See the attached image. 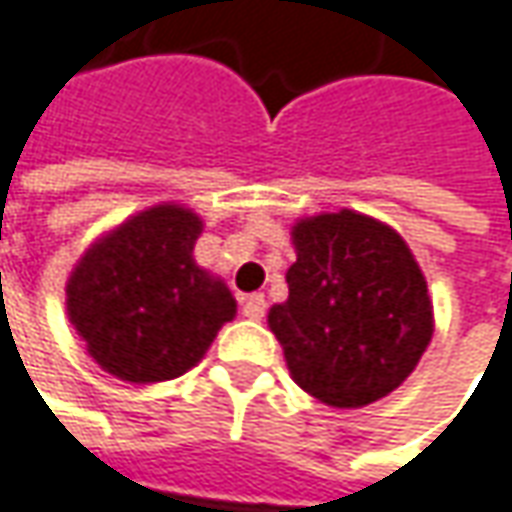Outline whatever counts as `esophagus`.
Listing matches in <instances>:
<instances>
[{"instance_id": "esophagus-1", "label": "esophagus", "mask_w": 512, "mask_h": 512, "mask_svg": "<svg viewBox=\"0 0 512 512\" xmlns=\"http://www.w3.org/2000/svg\"><path fill=\"white\" fill-rule=\"evenodd\" d=\"M243 315L249 321H263L266 318V298L263 295H249L243 300Z\"/></svg>"}]
</instances>
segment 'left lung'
I'll use <instances>...</instances> for the list:
<instances>
[{"label": "left lung", "mask_w": 512, "mask_h": 512, "mask_svg": "<svg viewBox=\"0 0 512 512\" xmlns=\"http://www.w3.org/2000/svg\"><path fill=\"white\" fill-rule=\"evenodd\" d=\"M289 298L269 309L295 384L358 410L398 389L433 338V300L404 237L341 209L292 226Z\"/></svg>", "instance_id": "1"}]
</instances>
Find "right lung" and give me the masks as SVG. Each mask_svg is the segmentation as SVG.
Returning a JSON list of instances; mask_svg holds the SVG:
<instances>
[{
    "instance_id": "right-lung-1",
    "label": "right lung",
    "mask_w": 512,
    "mask_h": 512,
    "mask_svg": "<svg viewBox=\"0 0 512 512\" xmlns=\"http://www.w3.org/2000/svg\"><path fill=\"white\" fill-rule=\"evenodd\" d=\"M197 214L163 203L128 217L79 257L68 318L91 358L128 384L189 372L237 312L229 286L194 263Z\"/></svg>"
}]
</instances>
